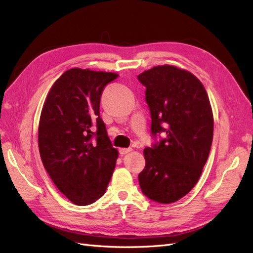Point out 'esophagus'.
Returning a JSON list of instances; mask_svg holds the SVG:
<instances>
[{
	"label": "esophagus",
	"mask_w": 253,
	"mask_h": 253,
	"mask_svg": "<svg viewBox=\"0 0 253 253\" xmlns=\"http://www.w3.org/2000/svg\"><path fill=\"white\" fill-rule=\"evenodd\" d=\"M131 151L130 148H121L120 149V154L121 155H125L127 153H129Z\"/></svg>",
	"instance_id": "34e87169"
}]
</instances>
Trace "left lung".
Returning <instances> with one entry per match:
<instances>
[{
  "label": "left lung",
  "instance_id": "obj_1",
  "mask_svg": "<svg viewBox=\"0 0 253 253\" xmlns=\"http://www.w3.org/2000/svg\"><path fill=\"white\" fill-rule=\"evenodd\" d=\"M138 80L146 87L152 136L164 137L144 149L139 185L151 200L173 203L196 186L207 163L213 140L211 104L200 80L175 66H155Z\"/></svg>",
  "mask_w": 253,
  "mask_h": 253
}]
</instances>
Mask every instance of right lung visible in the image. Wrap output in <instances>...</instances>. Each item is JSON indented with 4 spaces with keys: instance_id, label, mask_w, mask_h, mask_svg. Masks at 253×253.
Instances as JSON below:
<instances>
[{
    "instance_id": "obj_1",
    "label": "right lung",
    "mask_w": 253,
    "mask_h": 253,
    "mask_svg": "<svg viewBox=\"0 0 253 253\" xmlns=\"http://www.w3.org/2000/svg\"><path fill=\"white\" fill-rule=\"evenodd\" d=\"M114 73L72 68L52 85L39 123L40 157L68 200L88 206L104 195L118 152L100 117V99Z\"/></svg>"
}]
</instances>
